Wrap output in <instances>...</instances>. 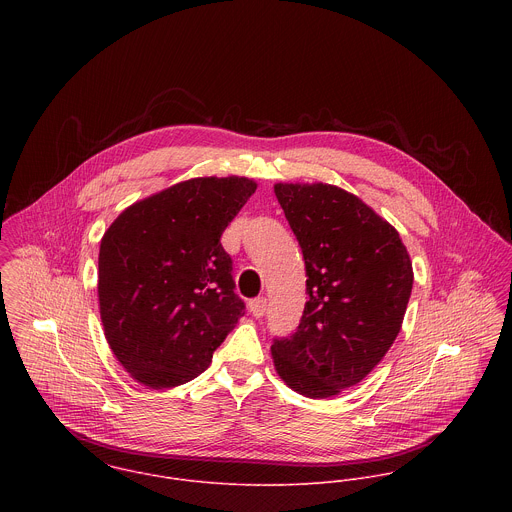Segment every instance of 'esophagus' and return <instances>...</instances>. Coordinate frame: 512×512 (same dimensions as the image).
Returning <instances> with one entry per match:
<instances>
[{
  "instance_id": "obj_1",
  "label": "esophagus",
  "mask_w": 512,
  "mask_h": 512,
  "mask_svg": "<svg viewBox=\"0 0 512 512\" xmlns=\"http://www.w3.org/2000/svg\"><path fill=\"white\" fill-rule=\"evenodd\" d=\"M266 307H268L266 297H256V299H250V301H248V309H250V313H252L256 319L264 317Z\"/></svg>"
}]
</instances>
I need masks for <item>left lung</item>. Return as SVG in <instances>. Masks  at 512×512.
Listing matches in <instances>:
<instances>
[{"label": "left lung", "mask_w": 512, "mask_h": 512, "mask_svg": "<svg viewBox=\"0 0 512 512\" xmlns=\"http://www.w3.org/2000/svg\"><path fill=\"white\" fill-rule=\"evenodd\" d=\"M274 193L303 252L309 299L272 359L295 392L331 398L359 384L398 337L412 260L398 230L341 187L276 183Z\"/></svg>", "instance_id": "left-lung-1"}]
</instances>
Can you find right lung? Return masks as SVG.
<instances>
[{
    "mask_svg": "<svg viewBox=\"0 0 512 512\" xmlns=\"http://www.w3.org/2000/svg\"><path fill=\"white\" fill-rule=\"evenodd\" d=\"M254 191L248 177H195L130 205L104 232L100 319L140 384L197 378L244 315L220 236Z\"/></svg>",
    "mask_w": 512,
    "mask_h": 512,
    "instance_id": "right-lung-1",
    "label": "right lung"
}]
</instances>
